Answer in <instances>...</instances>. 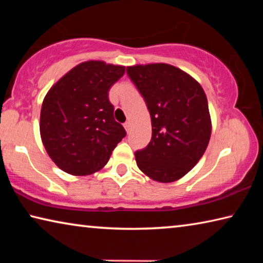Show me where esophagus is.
I'll use <instances>...</instances> for the list:
<instances>
[{
    "mask_svg": "<svg viewBox=\"0 0 263 263\" xmlns=\"http://www.w3.org/2000/svg\"><path fill=\"white\" fill-rule=\"evenodd\" d=\"M124 127H125V130H126V132H128L130 131V128H131V123L130 122H126L125 124H124Z\"/></svg>",
    "mask_w": 263,
    "mask_h": 263,
    "instance_id": "obj_1",
    "label": "esophagus"
}]
</instances>
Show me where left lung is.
Wrapping results in <instances>:
<instances>
[{
  "label": "left lung",
  "instance_id": "obj_1",
  "mask_svg": "<svg viewBox=\"0 0 263 263\" xmlns=\"http://www.w3.org/2000/svg\"><path fill=\"white\" fill-rule=\"evenodd\" d=\"M152 122L148 146L135 153L137 166L160 183L183 177L203 157L212 131L206 95L184 70L163 62L128 66Z\"/></svg>",
  "mask_w": 263,
  "mask_h": 263
}]
</instances>
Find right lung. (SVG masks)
<instances>
[{
	"instance_id": "add662e5",
	"label": "right lung",
	"mask_w": 263,
	"mask_h": 263,
	"mask_svg": "<svg viewBox=\"0 0 263 263\" xmlns=\"http://www.w3.org/2000/svg\"><path fill=\"white\" fill-rule=\"evenodd\" d=\"M125 66L83 61L53 84L41 110V138L61 171L86 176L101 171L126 132L115 121L109 90Z\"/></svg>"
}]
</instances>
